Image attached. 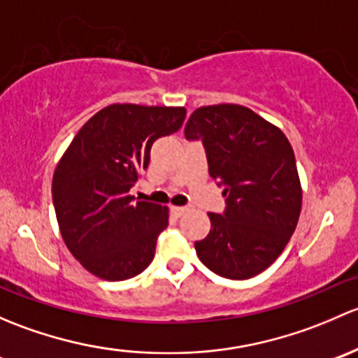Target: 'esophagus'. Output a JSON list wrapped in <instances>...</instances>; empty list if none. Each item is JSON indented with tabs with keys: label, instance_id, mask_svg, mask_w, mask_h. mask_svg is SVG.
<instances>
[{
	"label": "esophagus",
	"instance_id": "34e87169",
	"mask_svg": "<svg viewBox=\"0 0 358 358\" xmlns=\"http://www.w3.org/2000/svg\"><path fill=\"white\" fill-rule=\"evenodd\" d=\"M187 210H189V208H187V206H172V212H174L178 217L184 215V213H186Z\"/></svg>",
	"mask_w": 358,
	"mask_h": 358
}]
</instances>
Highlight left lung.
I'll list each match as a JSON object with an SVG mask.
<instances>
[{
  "instance_id": "left-lung-1",
  "label": "left lung",
  "mask_w": 358,
  "mask_h": 358,
  "mask_svg": "<svg viewBox=\"0 0 358 358\" xmlns=\"http://www.w3.org/2000/svg\"><path fill=\"white\" fill-rule=\"evenodd\" d=\"M184 136L200 139L208 174L224 187L226 210L208 213L198 259L227 279H250L288 245L301 210V184L288 138L253 110L233 103L191 113Z\"/></svg>"
}]
</instances>
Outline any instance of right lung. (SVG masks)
<instances>
[{
  "label": "right lung",
  "mask_w": 358,
  "mask_h": 358,
  "mask_svg": "<svg viewBox=\"0 0 358 358\" xmlns=\"http://www.w3.org/2000/svg\"><path fill=\"white\" fill-rule=\"evenodd\" d=\"M182 106L115 103L80 127L53 174L62 238L86 271L105 281L141 274L155 257L169 208L129 194L158 138L179 131Z\"/></svg>",
  "instance_id": "right-lung-1"
}]
</instances>
